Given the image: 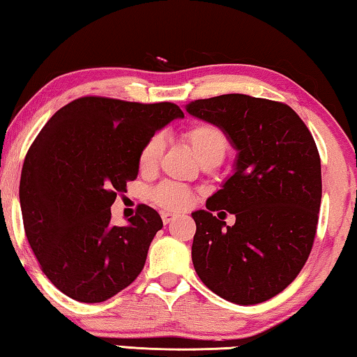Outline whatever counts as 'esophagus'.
I'll use <instances>...</instances> for the list:
<instances>
[{
	"mask_svg": "<svg viewBox=\"0 0 357 357\" xmlns=\"http://www.w3.org/2000/svg\"><path fill=\"white\" fill-rule=\"evenodd\" d=\"M160 218H162V222H164V224H169V222H172L175 218H177V214H174V213H167V211H164L162 214H160Z\"/></svg>",
	"mask_w": 357,
	"mask_h": 357,
	"instance_id": "obj_1",
	"label": "esophagus"
}]
</instances>
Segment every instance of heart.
Listing matches in <instances>:
<instances>
[{
	"label": "heart",
	"instance_id": "1",
	"mask_svg": "<svg viewBox=\"0 0 357 357\" xmlns=\"http://www.w3.org/2000/svg\"><path fill=\"white\" fill-rule=\"evenodd\" d=\"M183 139L187 141L193 154L197 155L203 167H216L226 158L229 149V139L219 126L213 123H195L183 131ZM165 149L164 136L151 135L141 146L138 154V167L143 174H151L158 170L160 158ZM149 197L160 208L165 209H185L193 202V192L183 185L175 182H164L151 190Z\"/></svg>",
	"mask_w": 357,
	"mask_h": 357
}]
</instances>
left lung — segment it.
<instances>
[{"instance_id": "left-lung-1", "label": "left lung", "mask_w": 357, "mask_h": 357, "mask_svg": "<svg viewBox=\"0 0 357 357\" xmlns=\"http://www.w3.org/2000/svg\"><path fill=\"white\" fill-rule=\"evenodd\" d=\"M185 109L219 126L238 151L232 177L192 214L195 271L222 299L260 304L296 280L312 252L321 202L319 149L282 102L224 94ZM221 208L236 214L234 227L224 229L212 216Z\"/></svg>"}]
</instances>
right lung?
I'll use <instances>...</instances> for the list:
<instances>
[{
  "label": "right lung",
  "mask_w": 357,
  "mask_h": 357,
  "mask_svg": "<svg viewBox=\"0 0 357 357\" xmlns=\"http://www.w3.org/2000/svg\"><path fill=\"white\" fill-rule=\"evenodd\" d=\"M178 116L183 112L172 102L86 96L61 107L37 135L19 183L24 231L63 294L104 302L138 278L162 219L139 204L119 227L110 206L138 175L144 141Z\"/></svg>",
  "instance_id": "obj_1"
}]
</instances>
